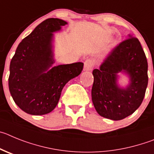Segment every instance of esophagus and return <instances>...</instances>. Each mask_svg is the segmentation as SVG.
I'll use <instances>...</instances> for the list:
<instances>
[{"label":"esophagus","instance_id":"esophagus-1","mask_svg":"<svg viewBox=\"0 0 154 154\" xmlns=\"http://www.w3.org/2000/svg\"><path fill=\"white\" fill-rule=\"evenodd\" d=\"M94 67V62L91 60H87L84 62V70H91Z\"/></svg>","mask_w":154,"mask_h":154}]
</instances>
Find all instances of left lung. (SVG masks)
Here are the masks:
<instances>
[{
  "label": "left lung",
  "instance_id": "8db88e82",
  "mask_svg": "<svg viewBox=\"0 0 154 154\" xmlns=\"http://www.w3.org/2000/svg\"><path fill=\"white\" fill-rule=\"evenodd\" d=\"M117 45L99 69L93 70L91 97L98 114L120 120L134 113L144 98L148 84V64L139 40L129 34ZM129 77V84L121 87L119 74Z\"/></svg>",
  "mask_w": 154,
  "mask_h": 154
}]
</instances>
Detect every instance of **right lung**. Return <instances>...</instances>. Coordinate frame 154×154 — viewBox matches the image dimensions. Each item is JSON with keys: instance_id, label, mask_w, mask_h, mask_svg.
I'll return each instance as SVG.
<instances>
[{"instance_id": "obj_1", "label": "right lung", "mask_w": 154, "mask_h": 154, "mask_svg": "<svg viewBox=\"0 0 154 154\" xmlns=\"http://www.w3.org/2000/svg\"><path fill=\"white\" fill-rule=\"evenodd\" d=\"M66 24L61 19H47L17 48L10 64L8 85L14 101L25 113L44 115L52 111L65 84L82 71V62L53 67L54 33Z\"/></svg>"}]
</instances>
